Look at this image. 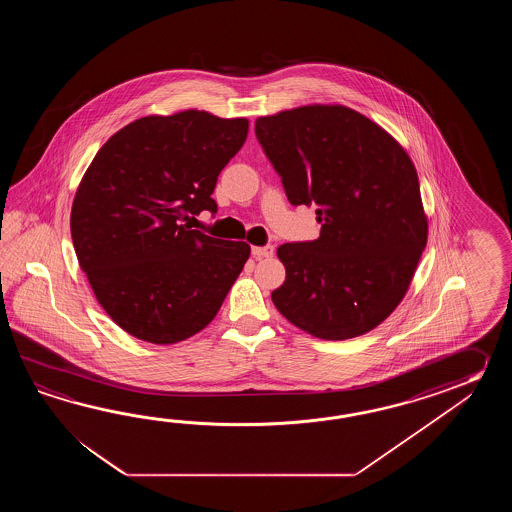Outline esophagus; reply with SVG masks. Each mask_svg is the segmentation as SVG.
<instances>
[{
  "instance_id": "obj_1",
  "label": "esophagus",
  "mask_w": 512,
  "mask_h": 512,
  "mask_svg": "<svg viewBox=\"0 0 512 512\" xmlns=\"http://www.w3.org/2000/svg\"><path fill=\"white\" fill-rule=\"evenodd\" d=\"M252 256L256 258V260H263V258H271L272 254H274V247L271 245H265V247H252Z\"/></svg>"
}]
</instances>
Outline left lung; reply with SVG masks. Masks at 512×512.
<instances>
[{"instance_id": "1", "label": "left lung", "mask_w": 512, "mask_h": 512, "mask_svg": "<svg viewBox=\"0 0 512 512\" xmlns=\"http://www.w3.org/2000/svg\"><path fill=\"white\" fill-rule=\"evenodd\" d=\"M256 137L289 203L316 207L320 238L283 243L285 282L272 302L313 337L346 340L401 304L425 251L419 179L403 146L346 106L260 117Z\"/></svg>"}]
</instances>
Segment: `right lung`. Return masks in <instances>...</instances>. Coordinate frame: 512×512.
<instances>
[{"label": "right lung", "instance_id": "right-lung-1", "mask_svg": "<svg viewBox=\"0 0 512 512\" xmlns=\"http://www.w3.org/2000/svg\"><path fill=\"white\" fill-rule=\"evenodd\" d=\"M249 120L188 109L133 120L98 150L71 208V238L98 304L126 333L175 344L199 333L240 276L251 247L190 230L218 212V175Z\"/></svg>", "mask_w": 512, "mask_h": 512}]
</instances>
